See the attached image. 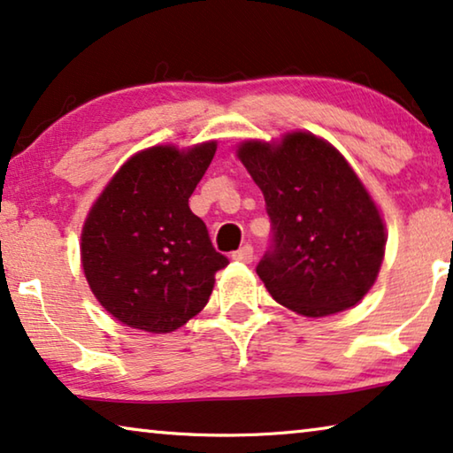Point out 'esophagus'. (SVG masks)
I'll return each mask as SVG.
<instances>
[{
    "label": "esophagus",
    "mask_w": 453,
    "mask_h": 453,
    "mask_svg": "<svg viewBox=\"0 0 453 453\" xmlns=\"http://www.w3.org/2000/svg\"><path fill=\"white\" fill-rule=\"evenodd\" d=\"M232 258L238 260V262H244V265H250V262L254 260V248H252V244H246V246H242L240 250H235V252L232 254Z\"/></svg>",
    "instance_id": "1"
}]
</instances>
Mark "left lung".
<instances>
[{
  "mask_svg": "<svg viewBox=\"0 0 453 453\" xmlns=\"http://www.w3.org/2000/svg\"><path fill=\"white\" fill-rule=\"evenodd\" d=\"M265 195L270 246L256 266L280 305L307 317L354 307L382 265L384 224L356 173L313 134L238 150Z\"/></svg>",
  "mask_w": 453,
  "mask_h": 453,
  "instance_id": "left-lung-1",
  "label": "left lung"
}]
</instances>
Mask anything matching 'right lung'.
Wrapping results in <instances>:
<instances>
[{"label": "right lung", "mask_w": 453, "mask_h": 453, "mask_svg": "<svg viewBox=\"0 0 453 453\" xmlns=\"http://www.w3.org/2000/svg\"><path fill=\"white\" fill-rule=\"evenodd\" d=\"M215 148H148L119 168L89 211L81 235L87 282L127 327L168 334L185 326L229 265L188 209Z\"/></svg>", "instance_id": "obj_1"}]
</instances>
